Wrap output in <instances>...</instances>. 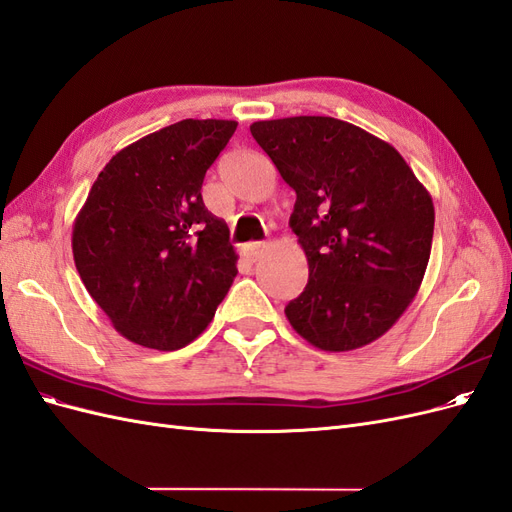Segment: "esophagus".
I'll return each instance as SVG.
<instances>
[{
    "instance_id": "34e87169",
    "label": "esophagus",
    "mask_w": 512,
    "mask_h": 512,
    "mask_svg": "<svg viewBox=\"0 0 512 512\" xmlns=\"http://www.w3.org/2000/svg\"><path fill=\"white\" fill-rule=\"evenodd\" d=\"M262 250H265V243H260V241H254V243H247L245 247H243V254H245V258L247 260H258L260 258V254H262Z\"/></svg>"
}]
</instances>
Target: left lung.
Wrapping results in <instances>:
<instances>
[{
  "label": "left lung",
  "instance_id": "1",
  "mask_svg": "<svg viewBox=\"0 0 512 512\" xmlns=\"http://www.w3.org/2000/svg\"><path fill=\"white\" fill-rule=\"evenodd\" d=\"M256 143L297 194L290 228L309 280L286 305L290 327L324 352L376 342L421 288L433 200L401 153L348 121H254Z\"/></svg>",
  "mask_w": 512,
  "mask_h": 512
}]
</instances>
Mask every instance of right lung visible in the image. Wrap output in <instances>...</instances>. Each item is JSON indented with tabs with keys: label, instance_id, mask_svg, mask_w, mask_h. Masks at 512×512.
I'll return each instance as SVG.
<instances>
[{
	"label": "right lung",
	"instance_id": "add662e5",
	"mask_svg": "<svg viewBox=\"0 0 512 512\" xmlns=\"http://www.w3.org/2000/svg\"><path fill=\"white\" fill-rule=\"evenodd\" d=\"M235 130L230 119H183L138 138L108 160L76 215V271L115 331L138 346L194 342L235 280L228 226L200 194Z\"/></svg>",
	"mask_w": 512,
	"mask_h": 512
}]
</instances>
